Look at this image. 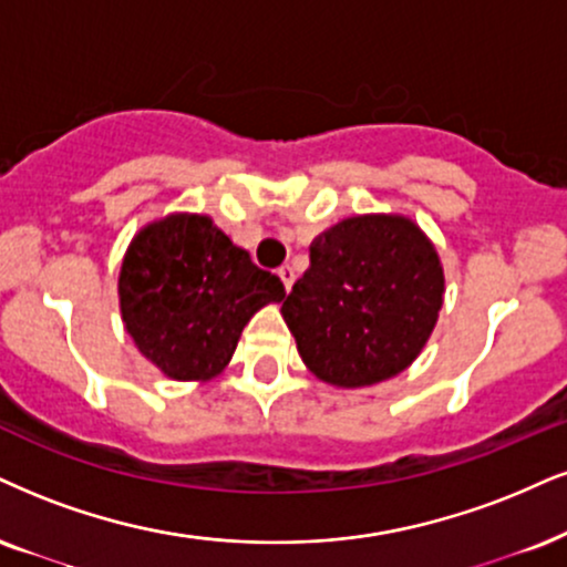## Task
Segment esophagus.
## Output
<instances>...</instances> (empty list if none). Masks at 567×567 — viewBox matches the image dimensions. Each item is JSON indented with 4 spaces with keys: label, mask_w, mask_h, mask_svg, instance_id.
I'll return each mask as SVG.
<instances>
[{
    "label": "esophagus",
    "mask_w": 567,
    "mask_h": 567,
    "mask_svg": "<svg viewBox=\"0 0 567 567\" xmlns=\"http://www.w3.org/2000/svg\"><path fill=\"white\" fill-rule=\"evenodd\" d=\"M278 278H281L284 286H286V291H289L291 286H295L297 272H295V268H291V265H281V268H278Z\"/></svg>",
    "instance_id": "34e87169"
}]
</instances>
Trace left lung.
I'll return each mask as SVG.
<instances>
[{
    "instance_id": "8db88e82",
    "label": "left lung",
    "mask_w": 567,
    "mask_h": 567,
    "mask_svg": "<svg viewBox=\"0 0 567 567\" xmlns=\"http://www.w3.org/2000/svg\"><path fill=\"white\" fill-rule=\"evenodd\" d=\"M444 272L423 230L400 215H358L320 234L284 299L305 365L333 386L402 373L436 326Z\"/></svg>"
}]
</instances>
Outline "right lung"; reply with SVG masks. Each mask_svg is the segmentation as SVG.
Listing matches in <instances>:
<instances>
[{
    "mask_svg": "<svg viewBox=\"0 0 567 567\" xmlns=\"http://www.w3.org/2000/svg\"><path fill=\"white\" fill-rule=\"evenodd\" d=\"M123 323L138 352L176 381H207L228 365L244 326L286 297L205 215L152 223L123 257Z\"/></svg>",
    "mask_w": 567,
    "mask_h": 567,
    "instance_id": "right-lung-1",
    "label": "right lung"
}]
</instances>
